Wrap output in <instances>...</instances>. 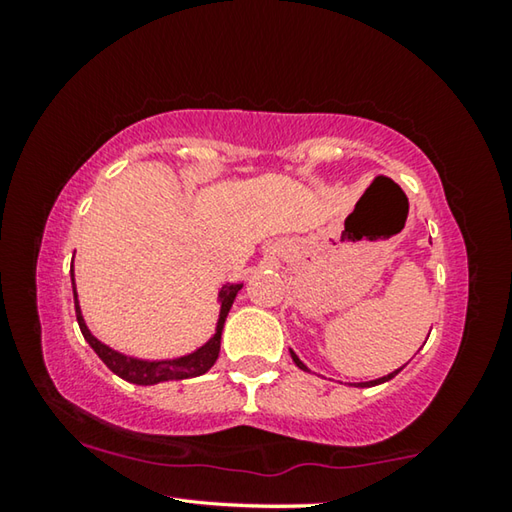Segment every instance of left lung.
Segmentation results:
<instances>
[{
	"instance_id": "1",
	"label": "left lung",
	"mask_w": 512,
	"mask_h": 512,
	"mask_svg": "<svg viewBox=\"0 0 512 512\" xmlns=\"http://www.w3.org/2000/svg\"><path fill=\"white\" fill-rule=\"evenodd\" d=\"M291 352V359H293V363H296V366L300 368V370H305V372H311L307 366H305V363H302L300 361V357H298V354L296 352H293V350H289ZM404 366H406V363H404ZM402 366V368H404ZM402 368H397V370H393V372H388V375H384V377H379V379H372V381H359V384H352L354 388H370V386H377V384H384V381H388V379H393L395 375H397V372H400Z\"/></svg>"
}]
</instances>
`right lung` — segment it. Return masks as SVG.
<instances>
[{"label":"right lung","instance_id":"1","mask_svg":"<svg viewBox=\"0 0 512 512\" xmlns=\"http://www.w3.org/2000/svg\"><path fill=\"white\" fill-rule=\"evenodd\" d=\"M72 291H74V309H76V320H79L81 334L83 339L90 343V348L99 354V359L106 363V366L115 372L117 377L131 381V384L137 386H153L160 384V381H178V379H189V377H201L210 370L216 359H219V350H221V332L225 325V318H228V311L235 302L237 293L241 291L244 284L241 282H228L219 289V320H216V329L210 336V341H205L201 348H196L194 352L185 354V357H176V359H162V361H146V359H135V357H126L117 350L108 348L106 343H101L97 336H94L88 325H85V318L81 314V305H79V293H76V282H74V262H72Z\"/></svg>","mask_w":512,"mask_h":512}]
</instances>
